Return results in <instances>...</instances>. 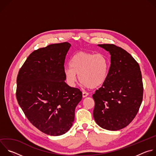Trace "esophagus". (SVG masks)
Returning a JSON list of instances; mask_svg holds the SVG:
<instances>
[{
  "mask_svg": "<svg viewBox=\"0 0 156 156\" xmlns=\"http://www.w3.org/2000/svg\"><path fill=\"white\" fill-rule=\"evenodd\" d=\"M82 94H83V98H86V97H87L88 96L89 94L87 93H86V92H83Z\"/></svg>",
  "mask_w": 156,
  "mask_h": 156,
  "instance_id": "34e87169",
  "label": "esophagus"
}]
</instances>
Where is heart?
<instances>
[{
    "mask_svg": "<svg viewBox=\"0 0 156 156\" xmlns=\"http://www.w3.org/2000/svg\"><path fill=\"white\" fill-rule=\"evenodd\" d=\"M70 66L64 69L66 81L74 86L80 75V81L86 87L96 88L107 80L110 69V60L102 54L80 52L70 60Z\"/></svg>",
    "mask_w": 156,
    "mask_h": 156,
    "instance_id": "heart-1",
    "label": "heart"
}]
</instances>
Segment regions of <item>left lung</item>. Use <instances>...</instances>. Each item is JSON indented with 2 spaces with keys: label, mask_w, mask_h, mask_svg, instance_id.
<instances>
[{
  "label": "left lung",
  "mask_w": 156,
  "mask_h": 156,
  "mask_svg": "<svg viewBox=\"0 0 156 156\" xmlns=\"http://www.w3.org/2000/svg\"><path fill=\"white\" fill-rule=\"evenodd\" d=\"M110 54L105 83L93 95V117L97 124L110 131L121 129L134 119L143 101V84L138 63L114 44H98Z\"/></svg>",
  "instance_id": "left-lung-1"
}]
</instances>
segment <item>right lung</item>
<instances>
[{
	"label": "right lung",
	"mask_w": 156,
	"mask_h": 156,
	"mask_svg": "<svg viewBox=\"0 0 156 156\" xmlns=\"http://www.w3.org/2000/svg\"><path fill=\"white\" fill-rule=\"evenodd\" d=\"M71 44H53L33 51L16 78L18 103L28 120L51 136L65 134L72 127L82 93L65 82L64 62Z\"/></svg>",
	"instance_id": "add662e5"
}]
</instances>
